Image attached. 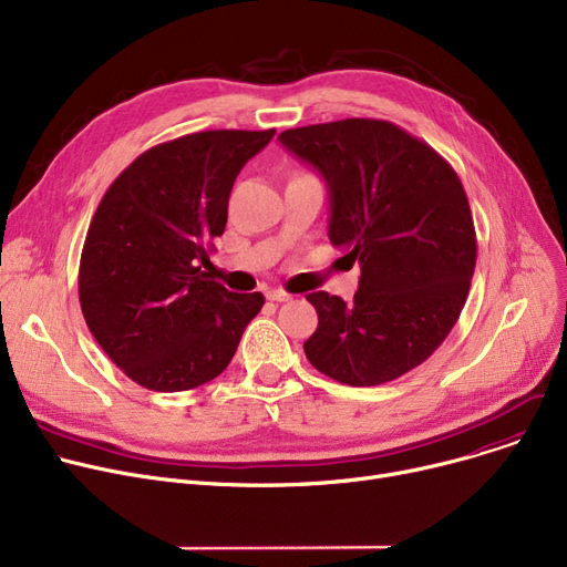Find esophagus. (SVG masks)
Here are the masks:
<instances>
[{
	"instance_id": "esophagus-1",
	"label": "esophagus",
	"mask_w": 567,
	"mask_h": 567,
	"mask_svg": "<svg viewBox=\"0 0 567 567\" xmlns=\"http://www.w3.org/2000/svg\"><path fill=\"white\" fill-rule=\"evenodd\" d=\"M266 299L268 301H276V303H285V301L291 299V293L285 291V289H268L266 291Z\"/></svg>"
}]
</instances>
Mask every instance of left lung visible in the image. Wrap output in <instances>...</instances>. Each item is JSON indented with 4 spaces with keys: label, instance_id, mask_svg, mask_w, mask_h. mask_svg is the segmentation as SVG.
Listing matches in <instances>:
<instances>
[{
    "label": "left lung",
    "instance_id": "8db88e82",
    "mask_svg": "<svg viewBox=\"0 0 567 567\" xmlns=\"http://www.w3.org/2000/svg\"><path fill=\"white\" fill-rule=\"evenodd\" d=\"M329 184V238L361 264L359 291H312L319 323L303 349L347 385L393 381L449 338L475 257L471 206L451 163L383 118H342L278 137Z\"/></svg>",
    "mask_w": 567,
    "mask_h": 567
}]
</instances>
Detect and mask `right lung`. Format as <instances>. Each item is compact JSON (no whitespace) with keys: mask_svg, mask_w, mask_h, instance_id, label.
<instances>
[{"mask_svg":"<svg viewBox=\"0 0 567 567\" xmlns=\"http://www.w3.org/2000/svg\"><path fill=\"white\" fill-rule=\"evenodd\" d=\"M268 131H202L146 148L89 223L78 291L89 331L116 368L156 393L190 391L231 361L264 296L204 271L241 167Z\"/></svg>","mask_w":567,"mask_h":567,"instance_id":"add662e5","label":"right lung"}]
</instances>
